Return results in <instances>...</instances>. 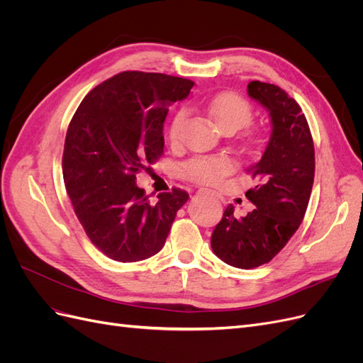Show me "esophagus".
Wrapping results in <instances>:
<instances>
[{"label": "esophagus", "instance_id": "esophagus-1", "mask_svg": "<svg viewBox=\"0 0 363 363\" xmlns=\"http://www.w3.org/2000/svg\"><path fill=\"white\" fill-rule=\"evenodd\" d=\"M200 192H201V194H208V195H215L213 191H204V189H201Z\"/></svg>", "mask_w": 363, "mask_h": 363}]
</instances>
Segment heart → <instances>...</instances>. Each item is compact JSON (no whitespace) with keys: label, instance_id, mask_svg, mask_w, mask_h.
Segmentation results:
<instances>
[{"label":"heart","instance_id":"b5f03b06","mask_svg":"<svg viewBox=\"0 0 363 363\" xmlns=\"http://www.w3.org/2000/svg\"><path fill=\"white\" fill-rule=\"evenodd\" d=\"M207 115L213 123L227 133L247 127L252 119L251 104L235 92H224L213 96L206 106ZM186 112L180 111L174 115L168 128V139L171 145H177L180 139V131L184 124ZM250 145H257L259 138L250 135ZM183 175L191 182L199 184L212 186L221 182L225 175L235 169L233 160L227 156H196L189 159L183 164Z\"/></svg>","mask_w":363,"mask_h":363}]
</instances>
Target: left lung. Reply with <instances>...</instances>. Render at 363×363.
Here are the masks:
<instances>
[{"instance_id": "8db88e82", "label": "left lung", "mask_w": 363, "mask_h": 363, "mask_svg": "<svg viewBox=\"0 0 363 363\" xmlns=\"http://www.w3.org/2000/svg\"><path fill=\"white\" fill-rule=\"evenodd\" d=\"M248 95L272 121L267 148L247 171L256 184L245 196L256 207L238 218L228 204L211 239L219 259L242 269L268 263L289 242L303 223L315 177L313 139L298 103L279 86L257 80L248 83Z\"/></svg>"}]
</instances>
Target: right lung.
I'll return each mask as SVG.
<instances>
[{
	"mask_svg": "<svg viewBox=\"0 0 363 363\" xmlns=\"http://www.w3.org/2000/svg\"><path fill=\"white\" fill-rule=\"evenodd\" d=\"M192 80L124 71L95 86L71 119L62 169L74 212L91 242L116 262H139L164 245L189 194L172 188L148 201L136 174L163 155L168 107L189 95Z\"/></svg>",
	"mask_w": 363,
	"mask_h": 363,
	"instance_id": "right-lung-1",
	"label": "right lung"
}]
</instances>
